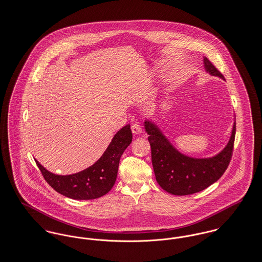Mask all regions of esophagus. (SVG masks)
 Masks as SVG:
<instances>
[{
  "label": "esophagus",
  "mask_w": 262,
  "mask_h": 262,
  "mask_svg": "<svg viewBox=\"0 0 262 262\" xmlns=\"http://www.w3.org/2000/svg\"><path fill=\"white\" fill-rule=\"evenodd\" d=\"M132 132L134 135H139L142 133V126L140 125V123H134L132 125Z\"/></svg>",
  "instance_id": "34e87169"
}]
</instances>
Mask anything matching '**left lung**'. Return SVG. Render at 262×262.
<instances>
[{
  "instance_id": "1",
  "label": "left lung",
  "mask_w": 262,
  "mask_h": 262,
  "mask_svg": "<svg viewBox=\"0 0 262 262\" xmlns=\"http://www.w3.org/2000/svg\"><path fill=\"white\" fill-rule=\"evenodd\" d=\"M204 66L210 76L225 80L206 56ZM144 125L149 135L152 164L158 184L171 194L188 195L200 192L219 180L229 166L236 134L235 121L226 147L209 158L186 156L170 143L154 121L146 119Z\"/></svg>"
}]
</instances>
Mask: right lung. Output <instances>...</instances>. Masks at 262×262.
I'll use <instances>...</instances> for the list:
<instances>
[{"instance_id": "add662e5", "label": "right lung", "mask_w": 262, "mask_h": 262, "mask_svg": "<svg viewBox=\"0 0 262 262\" xmlns=\"http://www.w3.org/2000/svg\"><path fill=\"white\" fill-rule=\"evenodd\" d=\"M132 140L130 125L126 124L114 135L103 155L92 166L70 175L53 174L37 160L35 162L46 181L58 193L72 200H95L103 196L113 187L119 160Z\"/></svg>"}]
</instances>
